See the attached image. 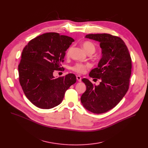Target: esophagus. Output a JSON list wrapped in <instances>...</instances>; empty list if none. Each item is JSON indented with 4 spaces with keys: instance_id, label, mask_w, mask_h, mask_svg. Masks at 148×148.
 Masks as SVG:
<instances>
[{
    "instance_id": "obj_1",
    "label": "esophagus",
    "mask_w": 148,
    "mask_h": 148,
    "mask_svg": "<svg viewBox=\"0 0 148 148\" xmlns=\"http://www.w3.org/2000/svg\"><path fill=\"white\" fill-rule=\"evenodd\" d=\"M76 78H77V79L78 81H79V82H81V76H79V75H77V76H76Z\"/></svg>"
}]
</instances>
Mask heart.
Returning <instances> with one entry per match:
<instances>
[{
  "label": "heart",
  "instance_id": "heart-1",
  "mask_svg": "<svg viewBox=\"0 0 148 148\" xmlns=\"http://www.w3.org/2000/svg\"><path fill=\"white\" fill-rule=\"evenodd\" d=\"M82 47L87 53L93 54L95 51V45L92 43V42L89 41H84L82 43ZM70 50H71V49L68 51V53H67L68 54H69ZM89 66H90L89 64H81V63H77L76 64H75L73 67H72L71 69L78 73L82 74L85 72L86 69Z\"/></svg>",
  "mask_w": 148,
  "mask_h": 148
}]
</instances>
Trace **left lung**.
<instances>
[{
    "label": "left lung",
    "instance_id": "1",
    "mask_svg": "<svg viewBox=\"0 0 148 148\" xmlns=\"http://www.w3.org/2000/svg\"><path fill=\"white\" fill-rule=\"evenodd\" d=\"M98 41L102 57L98 67L92 69L90 77L101 78L98 86H94L87 78L82 79L86 91L81 102L86 110L102 114L114 108L128 91L131 75V58L124 41L110 34H90L85 37Z\"/></svg>",
    "mask_w": 148,
    "mask_h": 148
}]
</instances>
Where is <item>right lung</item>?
<instances>
[{
    "mask_svg": "<svg viewBox=\"0 0 148 148\" xmlns=\"http://www.w3.org/2000/svg\"><path fill=\"white\" fill-rule=\"evenodd\" d=\"M74 40L57 33H47L31 40L24 47L18 66L19 82L27 99L41 109L58 105L66 91L76 82L74 74L55 78L61 69L66 51Z\"/></svg>",
    "mask_w": 148,
    "mask_h": 148,
    "instance_id": "1",
    "label": "right lung"
}]
</instances>
